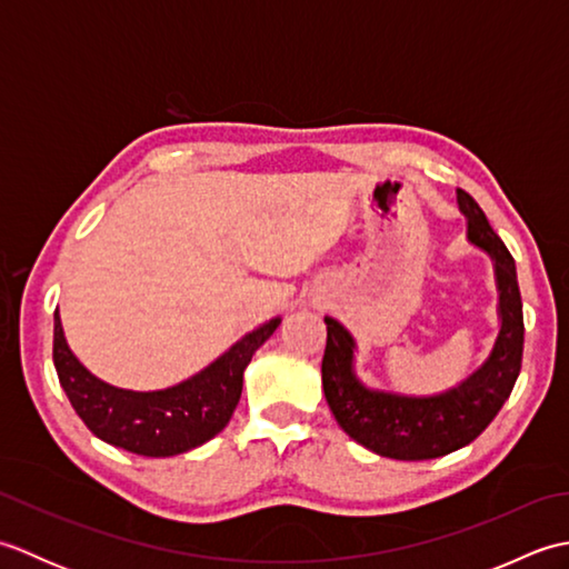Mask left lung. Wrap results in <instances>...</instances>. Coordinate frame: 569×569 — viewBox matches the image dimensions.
Listing matches in <instances>:
<instances>
[{
    "label": "left lung",
    "mask_w": 569,
    "mask_h": 569,
    "mask_svg": "<svg viewBox=\"0 0 569 569\" xmlns=\"http://www.w3.org/2000/svg\"><path fill=\"white\" fill-rule=\"evenodd\" d=\"M457 202L467 220V241L491 259L499 296V332L477 369L440 393L408 396L373 389L357 373V340L352 332L340 320L325 318V401L349 438L381 457L418 462L450 455L477 440L511 396L521 371L523 303L513 257L469 192L457 190Z\"/></svg>",
    "instance_id": "1"
}]
</instances>
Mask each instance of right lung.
<instances>
[{
  "instance_id": "1",
  "label": "right lung",
  "mask_w": 569,
  "mask_h": 569,
  "mask_svg": "<svg viewBox=\"0 0 569 569\" xmlns=\"http://www.w3.org/2000/svg\"><path fill=\"white\" fill-rule=\"evenodd\" d=\"M281 318L261 322L192 377L159 391L107 383L72 352L60 312H53V365L76 413L100 440L143 457H173L212 440L232 418L253 352Z\"/></svg>"
}]
</instances>
